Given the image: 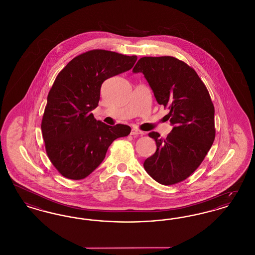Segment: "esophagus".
<instances>
[{"instance_id": "34e87169", "label": "esophagus", "mask_w": 255, "mask_h": 255, "mask_svg": "<svg viewBox=\"0 0 255 255\" xmlns=\"http://www.w3.org/2000/svg\"><path fill=\"white\" fill-rule=\"evenodd\" d=\"M131 134L133 135V136H137V135H143L144 134V132H142V131H139V130H137V129H132L131 130Z\"/></svg>"}]
</instances>
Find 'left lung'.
<instances>
[{"label": "left lung", "mask_w": 255, "mask_h": 255, "mask_svg": "<svg viewBox=\"0 0 255 255\" xmlns=\"http://www.w3.org/2000/svg\"><path fill=\"white\" fill-rule=\"evenodd\" d=\"M133 73H143L159 105L169 108L173 126L165 139L157 132L156 153L146 158V172L158 183L171 185L199 167L215 138L214 106L206 86L192 68L171 56L142 57Z\"/></svg>", "instance_id": "8db88e82"}]
</instances>
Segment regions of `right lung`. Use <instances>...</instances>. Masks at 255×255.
Returning a JSON list of instances; mask_svg holds the SVG:
<instances>
[{
	"instance_id": "right-lung-1",
	"label": "right lung",
	"mask_w": 255,
	"mask_h": 255,
	"mask_svg": "<svg viewBox=\"0 0 255 255\" xmlns=\"http://www.w3.org/2000/svg\"><path fill=\"white\" fill-rule=\"evenodd\" d=\"M137 57L94 49L61 71L48 95L41 129L51 163L62 176L81 180L97 169L112 142L131 128L110 126L91 113L98 106L102 83L133 68Z\"/></svg>"
}]
</instances>
